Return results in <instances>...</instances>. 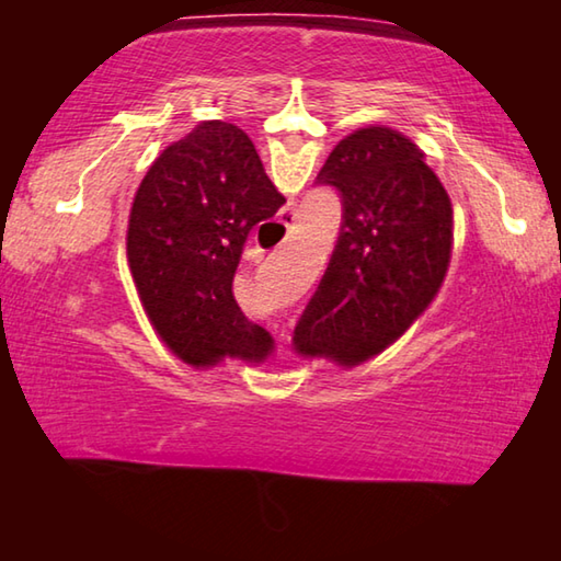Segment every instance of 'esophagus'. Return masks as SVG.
<instances>
[{
  "mask_svg": "<svg viewBox=\"0 0 561 561\" xmlns=\"http://www.w3.org/2000/svg\"><path fill=\"white\" fill-rule=\"evenodd\" d=\"M294 220H297V217H294L291 213H287V215H284V217H282V220H279V222H282L284 227H291V225H294Z\"/></svg>",
  "mask_w": 561,
  "mask_h": 561,
  "instance_id": "obj_1",
  "label": "esophagus"
}]
</instances>
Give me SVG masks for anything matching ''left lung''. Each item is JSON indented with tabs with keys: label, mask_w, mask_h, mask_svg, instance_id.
Instances as JSON below:
<instances>
[{
	"label": "left lung",
	"mask_w": 561,
	"mask_h": 561,
	"mask_svg": "<svg viewBox=\"0 0 561 561\" xmlns=\"http://www.w3.org/2000/svg\"><path fill=\"white\" fill-rule=\"evenodd\" d=\"M425 153L401 130L341 138L317 180L336 187L344 225L294 351L344 368L366 364L411 329L445 282L453 203Z\"/></svg>",
	"instance_id": "left-lung-1"
}]
</instances>
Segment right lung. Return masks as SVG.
Listing matches in <instances>:
<instances>
[{
	"label": "right lung",
	"mask_w": 561,
	"mask_h": 561,
	"mask_svg": "<svg viewBox=\"0 0 561 561\" xmlns=\"http://www.w3.org/2000/svg\"><path fill=\"white\" fill-rule=\"evenodd\" d=\"M282 205L250 136L227 121L197 123L140 180L128 267L150 324L187 366L274 356L272 334L242 314L232 279L247 234Z\"/></svg>",
	"instance_id": "obj_1"
}]
</instances>
